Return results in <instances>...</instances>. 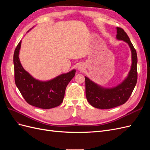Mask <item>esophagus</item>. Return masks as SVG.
<instances>
[{
	"label": "esophagus",
	"mask_w": 150,
	"mask_h": 150,
	"mask_svg": "<svg viewBox=\"0 0 150 150\" xmlns=\"http://www.w3.org/2000/svg\"><path fill=\"white\" fill-rule=\"evenodd\" d=\"M78 69H81V67H79Z\"/></svg>",
	"instance_id": "obj_1"
}]
</instances>
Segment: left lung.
Masks as SVG:
<instances>
[{"label":"left lung","instance_id":"left-lung-1","mask_svg":"<svg viewBox=\"0 0 150 150\" xmlns=\"http://www.w3.org/2000/svg\"><path fill=\"white\" fill-rule=\"evenodd\" d=\"M116 30V39L123 40L129 45L131 51L132 64L126 78L113 88H103L85 76L86 98L91 105L98 109H111L125 104L130 97L137 82V51L125 30L118 27Z\"/></svg>","mask_w":150,"mask_h":150}]
</instances>
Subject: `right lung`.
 <instances>
[{
	"label": "right lung",
	"instance_id": "add662e5",
	"mask_svg": "<svg viewBox=\"0 0 150 150\" xmlns=\"http://www.w3.org/2000/svg\"><path fill=\"white\" fill-rule=\"evenodd\" d=\"M21 46V40L13 54V65L15 83L22 96L27 103L37 108L51 109L59 106L63 101L67 84L75 76L76 70L46 81L36 79L21 64L19 57Z\"/></svg>",
	"mask_w": 150,
	"mask_h": 150
}]
</instances>
